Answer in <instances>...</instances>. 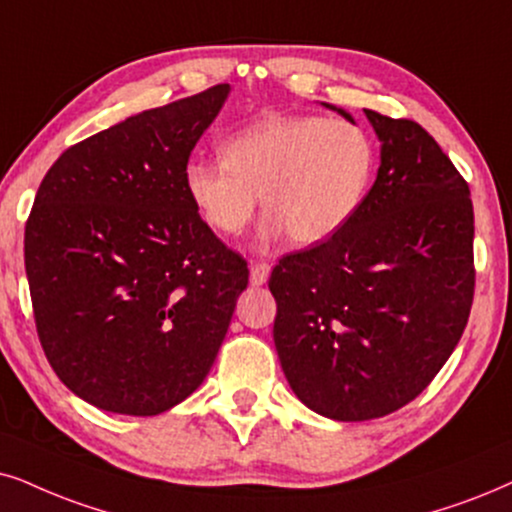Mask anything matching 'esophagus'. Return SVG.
Wrapping results in <instances>:
<instances>
[{"instance_id": "esophagus-1", "label": "esophagus", "mask_w": 512, "mask_h": 512, "mask_svg": "<svg viewBox=\"0 0 512 512\" xmlns=\"http://www.w3.org/2000/svg\"><path fill=\"white\" fill-rule=\"evenodd\" d=\"M269 274H271V267L267 262H252L250 264V283H252V286H262V283H267Z\"/></svg>"}]
</instances>
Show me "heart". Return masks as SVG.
Returning <instances> with one entry per match:
<instances>
[{
    "instance_id": "obj_1",
    "label": "heart",
    "mask_w": 512,
    "mask_h": 512,
    "mask_svg": "<svg viewBox=\"0 0 512 512\" xmlns=\"http://www.w3.org/2000/svg\"><path fill=\"white\" fill-rule=\"evenodd\" d=\"M224 160H191L184 186L203 222L238 236L260 208L264 236L326 241L357 215L371 189L375 144L359 122L321 115L267 118L222 146Z\"/></svg>"
}]
</instances>
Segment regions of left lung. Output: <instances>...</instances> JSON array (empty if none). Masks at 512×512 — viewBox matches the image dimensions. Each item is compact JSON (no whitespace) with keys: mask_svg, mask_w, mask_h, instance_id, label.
Instances as JSON below:
<instances>
[{"mask_svg":"<svg viewBox=\"0 0 512 512\" xmlns=\"http://www.w3.org/2000/svg\"><path fill=\"white\" fill-rule=\"evenodd\" d=\"M366 118L383 148L359 212L326 241L281 257L269 278L290 387L342 423L416 399L456 349L475 295L468 181L418 122Z\"/></svg>","mask_w":512,"mask_h":512,"instance_id":"8db88e82","label":"left lung"}]
</instances>
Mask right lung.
<instances>
[{"mask_svg": "<svg viewBox=\"0 0 512 512\" xmlns=\"http://www.w3.org/2000/svg\"><path fill=\"white\" fill-rule=\"evenodd\" d=\"M229 84L70 146L25 222V274L51 368L101 411L158 416L198 390L248 262L193 208L184 170Z\"/></svg>", "mask_w": 512, "mask_h": 512, "instance_id": "add662e5", "label": "right lung"}]
</instances>
